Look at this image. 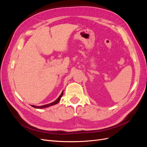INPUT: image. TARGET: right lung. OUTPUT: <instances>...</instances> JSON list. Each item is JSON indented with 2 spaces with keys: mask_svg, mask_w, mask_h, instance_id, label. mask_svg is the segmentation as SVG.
<instances>
[{
  "mask_svg": "<svg viewBox=\"0 0 147 147\" xmlns=\"http://www.w3.org/2000/svg\"><path fill=\"white\" fill-rule=\"evenodd\" d=\"M63 91L62 92V93L61 94V95L59 96L58 98H57L55 101L51 102V103H50V104H46V105H41V106H36V105H31V106H32V107H34V108H35V109H44V108L48 107H50V106H51V105H56V104L58 103V102H59V100H61V97L63 96Z\"/></svg>",
  "mask_w": 147,
  "mask_h": 147,
  "instance_id": "right-lung-1",
  "label": "right lung"
}]
</instances>
